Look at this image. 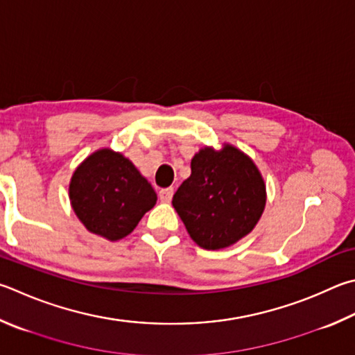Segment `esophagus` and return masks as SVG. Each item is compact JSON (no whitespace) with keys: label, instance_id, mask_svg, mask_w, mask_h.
<instances>
[{"label":"esophagus","instance_id":"esophagus-1","mask_svg":"<svg viewBox=\"0 0 355 355\" xmlns=\"http://www.w3.org/2000/svg\"><path fill=\"white\" fill-rule=\"evenodd\" d=\"M173 196V188H164V189H159L158 192V197L163 203H169L172 200Z\"/></svg>","mask_w":355,"mask_h":355}]
</instances>
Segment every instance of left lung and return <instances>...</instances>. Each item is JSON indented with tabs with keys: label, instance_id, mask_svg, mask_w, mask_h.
<instances>
[{
	"label": "left lung",
	"instance_id": "left-lung-1",
	"mask_svg": "<svg viewBox=\"0 0 355 355\" xmlns=\"http://www.w3.org/2000/svg\"><path fill=\"white\" fill-rule=\"evenodd\" d=\"M267 191L261 171L247 153L225 143L205 146L191 159V175L172 205L198 247L222 250L243 239L266 209Z\"/></svg>",
	"mask_w": 355,
	"mask_h": 355
}]
</instances>
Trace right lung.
Listing matches in <instances>:
<instances>
[{
	"mask_svg": "<svg viewBox=\"0 0 355 355\" xmlns=\"http://www.w3.org/2000/svg\"><path fill=\"white\" fill-rule=\"evenodd\" d=\"M71 208L89 233L116 242L137 228L157 203V192L130 159L102 147L76 167Z\"/></svg>",
	"mask_w": 355,
	"mask_h": 355,
	"instance_id": "1",
	"label": "right lung"
}]
</instances>
